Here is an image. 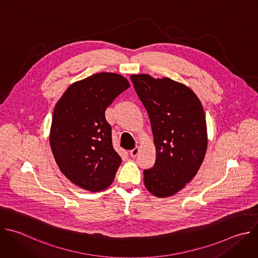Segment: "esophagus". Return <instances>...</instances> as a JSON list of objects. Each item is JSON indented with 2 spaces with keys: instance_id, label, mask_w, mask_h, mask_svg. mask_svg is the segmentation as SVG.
<instances>
[{
  "instance_id": "34e87169",
  "label": "esophagus",
  "mask_w": 258,
  "mask_h": 258,
  "mask_svg": "<svg viewBox=\"0 0 258 258\" xmlns=\"http://www.w3.org/2000/svg\"><path fill=\"white\" fill-rule=\"evenodd\" d=\"M139 151H140V148H138V147H136L135 149H133V150H131L130 151V155H131V157H133V158H135L137 155H138V153H139Z\"/></svg>"
}]
</instances>
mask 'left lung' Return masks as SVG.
Instances as JSON below:
<instances>
[{
	"label": "left lung",
	"instance_id": "8db88e82",
	"mask_svg": "<svg viewBox=\"0 0 258 258\" xmlns=\"http://www.w3.org/2000/svg\"><path fill=\"white\" fill-rule=\"evenodd\" d=\"M135 90L151 121L156 161L144 170L147 189L167 198L196 176L204 161L208 139L201 101L183 84L169 78L132 75Z\"/></svg>",
	"mask_w": 258,
	"mask_h": 258
}]
</instances>
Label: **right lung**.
I'll return each mask as SVG.
<instances>
[{"instance_id":"obj_1","label":"right lung","mask_w":258,"mask_h":258,"mask_svg":"<svg viewBox=\"0 0 258 258\" xmlns=\"http://www.w3.org/2000/svg\"><path fill=\"white\" fill-rule=\"evenodd\" d=\"M128 87L118 74H95L72 84L54 107L49 138L53 157L64 176L86 190H103L115 177L121 159L113 149L105 110Z\"/></svg>"}]
</instances>
